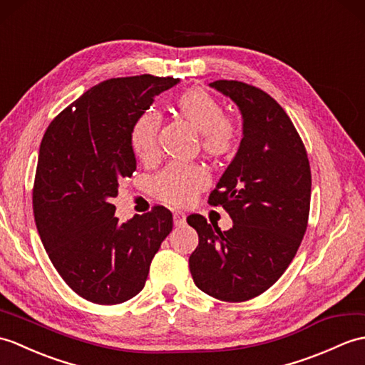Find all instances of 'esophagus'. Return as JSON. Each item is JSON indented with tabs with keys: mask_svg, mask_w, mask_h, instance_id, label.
I'll use <instances>...</instances> for the list:
<instances>
[{
	"mask_svg": "<svg viewBox=\"0 0 365 365\" xmlns=\"http://www.w3.org/2000/svg\"><path fill=\"white\" fill-rule=\"evenodd\" d=\"M185 222H186L185 213H182V211H174V224L177 227H182V225H185Z\"/></svg>",
	"mask_w": 365,
	"mask_h": 365,
	"instance_id": "1",
	"label": "esophagus"
}]
</instances>
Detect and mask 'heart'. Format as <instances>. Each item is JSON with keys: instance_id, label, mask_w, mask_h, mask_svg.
I'll list each match as a JSON object with an SVG mask.
<instances>
[{"instance_id": "1", "label": "heart", "mask_w": 365, "mask_h": 365, "mask_svg": "<svg viewBox=\"0 0 365 365\" xmlns=\"http://www.w3.org/2000/svg\"><path fill=\"white\" fill-rule=\"evenodd\" d=\"M175 110L185 123L199 132L203 154L210 158L232 155L240 144V125L232 116L224 115L219 101L202 88L183 91L175 99ZM160 116L154 110H146L130 129V146L141 162H150L157 150ZM207 174L199 165L174 163L165 168L154 180L155 196L169 205L185 207L205 188Z\"/></svg>"}]
</instances>
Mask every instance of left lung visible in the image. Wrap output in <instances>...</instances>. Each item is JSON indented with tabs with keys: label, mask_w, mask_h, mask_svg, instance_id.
Wrapping results in <instances>:
<instances>
[{
	"label": "left lung",
	"mask_w": 365,
	"mask_h": 365,
	"mask_svg": "<svg viewBox=\"0 0 365 365\" xmlns=\"http://www.w3.org/2000/svg\"><path fill=\"white\" fill-rule=\"evenodd\" d=\"M210 86L242 115L240 149L208 197L233 227L221 232L200 215L188 216L199 235L190 270L211 297L245 302L267 291L300 247L309 216V160L291 118L266 91L240 81Z\"/></svg>",
	"instance_id": "obj_1"
}]
</instances>
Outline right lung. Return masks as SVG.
Here are the masks:
<instances>
[{
  "label": "right lung",
  "instance_id": "add662e5",
  "mask_svg": "<svg viewBox=\"0 0 365 365\" xmlns=\"http://www.w3.org/2000/svg\"><path fill=\"white\" fill-rule=\"evenodd\" d=\"M175 83L150 74L101 82L62 110L41 140L32 190L37 230L57 272L88 302L135 297L173 230L171 211L160 205L121 224L112 199L137 169L135 120Z\"/></svg>",
  "mask_w": 365,
  "mask_h": 365
}]
</instances>
